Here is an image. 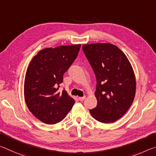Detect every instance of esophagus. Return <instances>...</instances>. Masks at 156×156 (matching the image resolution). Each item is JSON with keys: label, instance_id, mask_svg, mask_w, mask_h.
I'll list each match as a JSON object with an SVG mask.
<instances>
[{"label": "esophagus", "instance_id": "obj_1", "mask_svg": "<svg viewBox=\"0 0 156 156\" xmlns=\"http://www.w3.org/2000/svg\"><path fill=\"white\" fill-rule=\"evenodd\" d=\"M86 97H79V100L81 101H83L85 99Z\"/></svg>", "mask_w": 156, "mask_h": 156}]
</instances>
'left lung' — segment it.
Returning a JSON list of instances; mask_svg holds the SVG:
<instances>
[{"mask_svg": "<svg viewBox=\"0 0 156 156\" xmlns=\"http://www.w3.org/2000/svg\"><path fill=\"white\" fill-rule=\"evenodd\" d=\"M83 50L97 81L94 92L97 105L90 112L101 122H115L127 112L134 99L136 82L132 64L112 44H83Z\"/></svg>", "mask_w": 156, "mask_h": 156, "instance_id": "left-lung-1", "label": "left lung"}]
</instances>
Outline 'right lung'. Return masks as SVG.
Listing matches in <instances>:
<instances>
[{"label": "right lung", "mask_w": 156, "mask_h": 156, "mask_svg": "<svg viewBox=\"0 0 156 156\" xmlns=\"http://www.w3.org/2000/svg\"><path fill=\"white\" fill-rule=\"evenodd\" d=\"M81 44L59 46L40 51L27 68L24 96L29 111L46 124L65 118L75 104L67 92H59L64 73L76 59Z\"/></svg>", "instance_id": "right-lung-1"}]
</instances>
